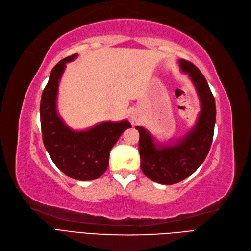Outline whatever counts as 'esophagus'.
Instances as JSON below:
<instances>
[{
  "instance_id": "obj_1",
  "label": "esophagus",
  "mask_w": 251,
  "mask_h": 251,
  "mask_svg": "<svg viewBox=\"0 0 251 251\" xmlns=\"http://www.w3.org/2000/svg\"><path fill=\"white\" fill-rule=\"evenodd\" d=\"M131 119H132V122L133 123H136V122H138V120L140 119V114H139V112L138 111H133L132 112V114H131Z\"/></svg>"
}]
</instances>
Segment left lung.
Wrapping results in <instances>:
<instances>
[{
  "instance_id": "obj_1",
  "label": "left lung",
  "mask_w": 251,
  "mask_h": 251,
  "mask_svg": "<svg viewBox=\"0 0 251 251\" xmlns=\"http://www.w3.org/2000/svg\"><path fill=\"white\" fill-rule=\"evenodd\" d=\"M178 64L194 84L201 100L195 126L180 139L167 144L158 143L148 129L136 126L140 135V167L146 176L162 185L176 184L191 176L208 155L214 136L216 105L209 84L191 62L180 59Z\"/></svg>"
}]
</instances>
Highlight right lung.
I'll list each match as a JSON object with an SVG mask.
<instances>
[{
  "mask_svg": "<svg viewBox=\"0 0 251 251\" xmlns=\"http://www.w3.org/2000/svg\"><path fill=\"white\" fill-rule=\"evenodd\" d=\"M77 57L68 56L50 72L40 101L42 140L50 157L63 174L77 180L99 178L107 170L111 149L126 128L128 120L100 123L85 131H74L57 112L58 86L65 64Z\"/></svg>",
  "mask_w": 251,
  "mask_h": 251,
  "instance_id": "obj_1",
  "label": "right lung"
}]
</instances>
